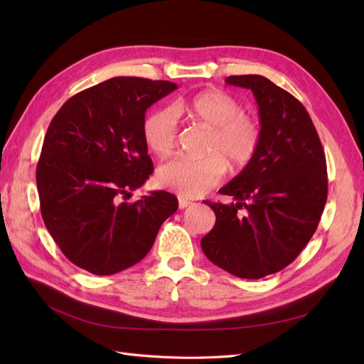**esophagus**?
<instances>
[{"label":"esophagus","mask_w":364,"mask_h":364,"mask_svg":"<svg viewBox=\"0 0 364 364\" xmlns=\"http://www.w3.org/2000/svg\"><path fill=\"white\" fill-rule=\"evenodd\" d=\"M190 205H193V202L183 199V197H179V208H181V209H183V208H188Z\"/></svg>","instance_id":"1"}]
</instances>
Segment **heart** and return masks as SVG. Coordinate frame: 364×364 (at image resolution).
Masks as SVG:
<instances>
[{
  "mask_svg": "<svg viewBox=\"0 0 364 364\" xmlns=\"http://www.w3.org/2000/svg\"><path fill=\"white\" fill-rule=\"evenodd\" d=\"M173 111L211 127L208 156L200 159L176 158L158 168L161 186L181 197H200L222 181L226 162L241 170L252 162L261 146L262 132L258 119L241 112L235 97L218 90H206L174 103ZM147 147L158 156H167L178 141V123L170 109H155L142 124Z\"/></svg>",
  "mask_w": 364,
  "mask_h": 364,
  "instance_id": "heart-1",
  "label": "heart"
}]
</instances>
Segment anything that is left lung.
Instances as JSON below:
<instances>
[{"instance_id":"left-lung-1","label":"left lung","mask_w":364,"mask_h":364,"mask_svg":"<svg viewBox=\"0 0 364 364\" xmlns=\"http://www.w3.org/2000/svg\"><path fill=\"white\" fill-rule=\"evenodd\" d=\"M258 103L261 146L252 162L220 188L235 203L205 202L215 225L200 246L230 274L259 279L287 267L316 232L326 203V159L299 100L262 75H230Z\"/></svg>"}]
</instances>
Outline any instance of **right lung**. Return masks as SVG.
Wrapping results in <instances>:
<instances>
[{
  "mask_svg": "<svg viewBox=\"0 0 364 364\" xmlns=\"http://www.w3.org/2000/svg\"><path fill=\"white\" fill-rule=\"evenodd\" d=\"M174 90L165 80L114 77L71 97L51 119L36 168L41 213L77 267L100 277L132 267L178 209L167 191L124 202L153 173L146 111Z\"/></svg>",
  "mask_w": 364,
  "mask_h": 364,
  "instance_id": "right-lung-1",
  "label": "right lung"
}]
</instances>
